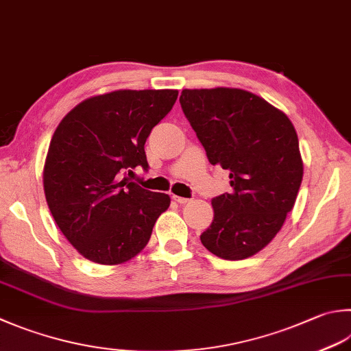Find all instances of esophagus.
Wrapping results in <instances>:
<instances>
[{"label":"esophagus","instance_id":"esophagus-1","mask_svg":"<svg viewBox=\"0 0 351 351\" xmlns=\"http://www.w3.org/2000/svg\"><path fill=\"white\" fill-rule=\"evenodd\" d=\"M173 200H176L177 203H180V204H186V203H189V198L178 197V195H173Z\"/></svg>","mask_w":351,"mask_h":351}]
</instances>
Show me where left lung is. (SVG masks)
<instances>
[{
  "label": "left lung",
  "mask_w": 351,
  "mask_h": 351,
  "mask_svg": "<svg viewBox=\"0 0 351 351\" xmlns=\"http://www.w3.org/2000/svg\"><path fill=\"white\" fill-rule=\"evenodd\" d=\"M180 105L209 162L229 171L232 186L213 198L203 246L223 260L252 256L280 232L298 195L302 158L293 125L240 88L183 90Z\"/></svg>",
  "instance_id": "left-lung-1"
}]
</instances>
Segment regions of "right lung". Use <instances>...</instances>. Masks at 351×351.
Segmentation results:
<instances>
[{"label": "right lung", "mask_w": 351, "mask_h": 351, "mask_svg": "<svg viewBox=\"0 0 351 351\" xmlns=\"http://www.w3.org/2000/svg\"><path fill=\"white\" fill-rule=\"evenodd\" d=\"M177 90H119L76 105L58 125L44 167V193L58 228L79 254L121 264L147 246L168 194L130 182L147 171L145 142Z\"/></svg>", "instance_id": "right-lung-1"}]
</instances>
